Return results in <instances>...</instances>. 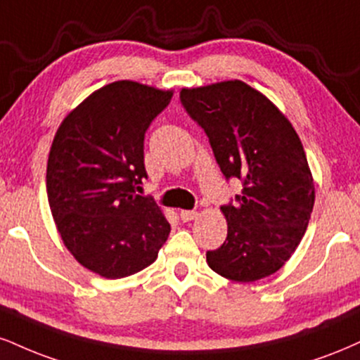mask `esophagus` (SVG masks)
<instances>
[{
	"label": "esophagus",
	"instance_id": "34e87169",
	"mask_svg": "<svg viewBox=\"0 0 360 360\" xmlns=\"http://www.w3.org/2000/svg\"><path fill=\"white\" fill-rule=\"evenodd\" d=\"M179 216H181V219H183V221H193V219L198 218V211H194V210H183L179 213Z\"/></svg>",
	"mask_w": 360,
	"mask_h": 360
}]
</instances>
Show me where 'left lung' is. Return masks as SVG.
Listing matches in <instances>:
<instances>
[{"label":"left lung","instance_id":"8db88e82","mask_svg":"<svg viewBox=\"0 0 360 360\" xmlns=\"http://www.w3.org/2000/svg\"><path fill=\"white\" fill-rule=\"evenodd\" d=\"M181 103L205 131L223 176L243 191L223 205L228 235L206 253L211 270L235 281L275 274L305 235L315 188L300 139L265 95L245 82L181 90Z\"/></svg>","mask_w":360,"mask_h":360}]
</instances>
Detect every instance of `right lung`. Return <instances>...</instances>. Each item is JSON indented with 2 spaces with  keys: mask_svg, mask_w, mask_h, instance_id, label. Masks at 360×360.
Wrapping results in <instances>:
<instances>
[{
  "mask_svg": "<svg viewBox=\"0 0 360 360\" xmlns=\"http://www.w3.org/2000/svg\"><path fill=\"white\" fill-rule=\"evenodd\" d=\"M172 92L120 80L70 112L51 144L46 194L65 246L85 268L124 278L158 258L171 224L141 196L144 139Z\"/></svg>",
  "mask_w": 360,
  "mask_h": 360,
  "instance_id": "1",
  "label": "right lung"
}]
</instances>
